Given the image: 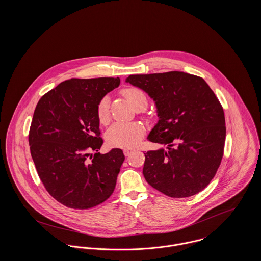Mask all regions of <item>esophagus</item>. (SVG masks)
<instances>
[{"label": "esophagus", "instance_id": "obj_1", "mask_svg": "<svg viewBox=\"0 0 261 261\" xmlns=\"http://www.w3.org/2000/svg\"><path fill=\"white\" fill-rule=\"evenodd\" d=\"M133 150H134L133 149H123V153H124V155H125V156H127V155L133 151Z\"/></svg>", "mask_w": 261, "mask_h": 261}]
</instances>
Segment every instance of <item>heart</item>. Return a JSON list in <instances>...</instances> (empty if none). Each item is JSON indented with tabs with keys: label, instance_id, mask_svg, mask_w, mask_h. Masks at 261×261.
<instances>
[{
	"label": "heart",
	"instance_id": "heart-1",
	"mask_svg": "<svg viewBox=\"0 0 261 261\" xmlns=\"http://www.w3.org/2000/svg\"><path fill=\"white\" fill-rule=\"evenodd\" d=\"M122 96L137 112L144 111L148 106V98L145 92L137 87H127L121 90ZM97 119L101 124L109 123L111 119L109 98L102 97L96 107ZM145 135V127L138 122L112 124L107 132L108 143L115 148H134Z\"/></svg>",
	"mask_w": 261,
	"mask_h": 261
}]
</instances>
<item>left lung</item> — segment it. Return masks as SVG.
Segmentation results:
<instances>
[{"label":"left lung","mask_w":261,"mask_h":261,"mask_svg":"<svg viewBox=\"0 0 261 261\" xmlns=\"http://www.w3.org/2000/svg\"><path fill=\"white\" fill-rule=\"evenodd\" d=\"M153 99L159 116L148 140L166 147L149 150L143 174L173 198L198 194L214 178L223 156V108L206 81L181 71L129 75L126 80Z\"/></svg>","instance_id":"1"}]
</instances>
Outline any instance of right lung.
<instances>
[{
	"label": "right lung",
	"mask_w": 261,
	"mask_h": 261,
	"mask_svg": "<svg viewBox=\"0 0 261 261\" xmlns=\"http://www.w3.org/2000/svg\"><path fill=\"white\" fill-rule=\"evenodd\" d=\"M119 83L118 77L71 78L38 101L29 132L31 155L48 193L68 208L95 207L113 193L124 154L120 149L96 152L103 144L96 107Z\"/></svg>",
	"instance_id": "obj_1"
}]
</instances>
